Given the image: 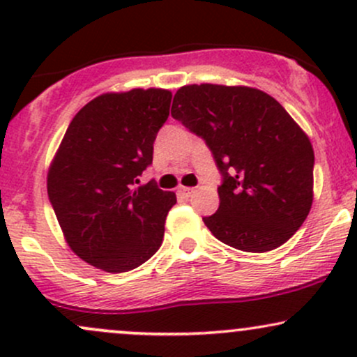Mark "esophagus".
I'll return each mask as SVG.
<instances>
[{
  "mask_svg": "<svg viewBox=\"0 0 357 357\" xmlns=\"http://www.w3.org/2000/svg\"><path fill=\"white\" fill-rule=\"evenodd\" d=\"M195 188H179L178 192L183 196V198H190V196L195 195Z\"/></svg>",
  "mask_w": 357,
  "mask_h": 357,
  "instance_id": "34e87169",
  "label": "esophagus"
}]
</instances>
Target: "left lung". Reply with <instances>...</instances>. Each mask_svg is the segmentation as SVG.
Here are the masks:
<instances>
[{
  "instance_id": "obj_1",
  "label": "left lung",
  "mask_w": 357,
  "mask_h": 357,
  "mask_svg": "<svg viewBox=\"0 0 357 357\" xmlns=\"http://www.w3.org/2000/svg\"><path fill=\"white\" fill-rule=\"evenodd\" d=\"M171 116L206 141L223 174L218 211L203 218L216 238L264 253L302 227L314 202V149L272 96L247 85H184Z\"/></svg>"
}]
</instances>
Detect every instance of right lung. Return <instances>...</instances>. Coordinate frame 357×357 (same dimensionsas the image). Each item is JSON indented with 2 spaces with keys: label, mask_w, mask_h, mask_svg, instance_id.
Here are the masks:
<instances>
[{
  "label": "right lung",
  "mask_w": 357,
  "mask_h": 357,
  "mask_svg": "<svg viewBox=\"0 0 357 357\" xmlns=\"http://www.w3.org/2000/svg\"><path fill=\"white\" fill-rule=\"evenodd\" d=\"M171 97L166 89L96 97L72 119L48 167V198L65 241L104 272H129L162 243L176 195L154 183H136L153 162Z\"/></svg>",
  "instance_id": "add662e5"
}]
</instances>
